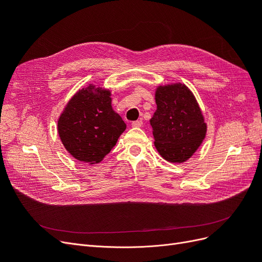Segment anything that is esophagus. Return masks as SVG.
I'll return each instance as SVG.
<instances>
[{
    "instance_id": "esophagus-1",
    "label": "esophagus",
    "mask_w": 262,
    "mask_h": 262,
    "mask_svg": "<svg viewBox=\"0 0 262 262\" xmlns=\"http://www.w3.org/2000/svg\"><path fill=\"white\" fill-rule=\"evenodd\" d=\"M142 124H143V122H142L141 120H137V121L132 122V126H134V128H140V126H142Z\"/></svg>"
}]
</instances>
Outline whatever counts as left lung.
<instances>
[{
	"instance_id": "obj_1",
	"label": "left lung",
	"mask_w": 262,
	"mask_h": 262,
	"mask_svg": "<svg viewBox=\"0 0 262 262\" xmlns=\"http://www.w3.org/2000/svg\"><path fill=\"white\" fill-rule=\"evenodd\" d=\"M157 109L149 122L154 144L166 161L184 163L199 148L207 134V123L196 99L185 84L158 86Z\"/></svg>"
}]
</instances>
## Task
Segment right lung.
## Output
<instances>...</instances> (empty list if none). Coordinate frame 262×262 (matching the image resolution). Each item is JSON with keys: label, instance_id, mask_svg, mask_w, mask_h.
<instances>
[{"label": "right lung", "instance_id": "right-lung-1", "mask_svg": "<svg viewBox=\"0 0 262 262\" xmlns=\"http://www.w3.org/2000/svg\"><path fill=\"white\" fill-rule=\"evenodd\" d=\"M112 93L93 84L69 100L58 120L63 145L76 160L99 163L116 145L126 125L112 106Z\"/></svg>", "mask_w": 262, "mask_h": 262}]
</instances>
